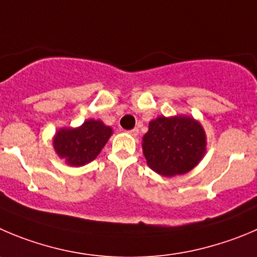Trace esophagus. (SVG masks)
I'll return each mask as SVG.
<instances>
[{"mask_svg": "<svg viewBox=\"0 0 257 257\" xmlns=\"http://www.w3.org/2000/svg\"><path fill=\"white\" fill-rule=\"evenodd\" d=\"M127 134H130L131 136H138L139 135V128H133V130L127 131Z\"/></svg>", "mask_w": 257, "mask_h": 257, "instance_id": "1", "label": "esophagus"}]
</instances>
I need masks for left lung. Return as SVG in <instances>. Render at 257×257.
I'll list each match as a JSON object with an SVG mask.
<instances>
[{
    "label": "left lung",
    "mask_w": 257,
    "mask_h": 257,
    "mask_svg": "<svg viewBox=\"0 0 257 257\" xmlns=\"http://www.w3.org/2000/svg\"><path fill=\"white\" fill-rule=\"evenodd\" d=\"M143 141L148 165L164 177L185 174L206 153L204 130L190 117L153 119Z\"/></svg>",
    "instance_id": "obj_1"
}]
</instances>
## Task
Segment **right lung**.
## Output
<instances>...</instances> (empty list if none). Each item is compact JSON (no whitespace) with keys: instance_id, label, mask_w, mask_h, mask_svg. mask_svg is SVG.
I'll use <instances>...</instances> for the list:
<instances>
[{"instance_id":"obj_1","label":"right lung","mask_w":257,"mask_h":257,"mask_svg":"<svg viewBox=\"0 0 257 257\" xmlns=\"http://www.w3.org/2000/svg\"><path fill=\"white\" fill-rule=\"evenodd\" d=\"M111 127L101 121L88 119L78 128H62L54 139L58 155L72 167L94 160L111 136Z\"/></svg>"}]
</instances>
